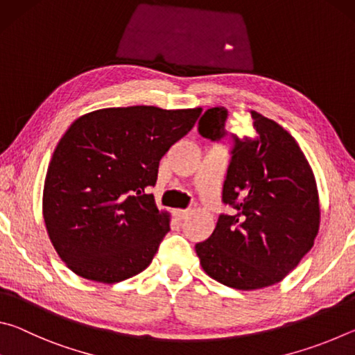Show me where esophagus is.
Here are the masks:
<instances>
[{
  "instance_id": "esophagus-1",
  "label": "esophagus",
  "mask_w": 355,
  "mask_h": 355,
  "mask_svg": "<svg viewBox=\"0 0 355 355\" xmlns=\"http://www.w3.org/2000/svg\"><path fill=\"white\" fill-rule=\"evenodd\" d=\"M189 214V209H173V216L177 220H183Z\"/></svg>"
}]
</instances>
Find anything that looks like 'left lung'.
<instances>
[{"instance_id": "1", "label": "left lung", "mask_w": 355, "mask_h": 355, "mask_svg": "<svg viewBox=\"0 0 355 355\" xmlns=\"http://www.w3.org/2000/svg\"><path fill=\"white\" fill-rule=\"evenodd\" d=\"M250 114L257 136L236 139L222 191L235 211L220 214L211 236L196 244L203 271L241 291L284 280L313 248L321 222L315 173L299 144L277 122ZM225 119V110L211 107L199 133L220 139Z\"/></svg>"}]
</instances>
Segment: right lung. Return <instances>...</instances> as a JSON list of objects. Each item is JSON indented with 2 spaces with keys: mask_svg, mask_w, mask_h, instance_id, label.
Segmentation results:
<instances>
[{
  "mask_svg": "<svg viewBox=\"0 0 355 355\" xmlns=\"http://www.w3.org/2000/svg\"><path fill=\"white\" fill-rule=\"evenodd\" d=\"M200 114V106L105 107L70 125L53 152L42 197L48 238L70 271L111 285L152 263L171 214L146 189Z\"/></svg>",
  "mask_w": 355,
  "mask_h": 355,
  "instance_id": "add662e5",
  "label": "right lung"
}]
</instances>
